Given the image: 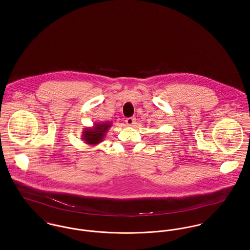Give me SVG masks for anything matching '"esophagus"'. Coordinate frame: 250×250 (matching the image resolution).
<instances>
[{
    "label": "esophagus",
    "instance_id": "esophagus-1",
    "mask_svg": "<svg viewBox=\"0 0 250 250\" xmlns=\"http://www.w3.org/2000/svg\"><path fill=\"white\" fill-rule=\"evenodd\" d=\"M135 123H136V119L134 117H130V118H126L125 119V124L127 125H133Z\"/></svg>",
    "mask_w": 250,
    "mask_h": 250
}]
</instances>
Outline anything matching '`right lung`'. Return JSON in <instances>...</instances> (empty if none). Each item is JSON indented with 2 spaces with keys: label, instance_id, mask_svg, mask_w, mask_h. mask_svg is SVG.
Instances as JSON below:
<instances>
[{
  "label": "right lung",
  "instance_id": "obj_1",
  "mask_svg": "<svg viewBox=\"0 0 250 250\" xmlns=\"http://www.w3.org/2000/svg\"><path fill=\"white\" fill-rule=\"evenodd\" d=\"M111 126V123H99L95 124L93 127H87L84 128L83 131V140L90 146H95L100 144L104 136L106 134L107 130Z\"/></svg>",
  "mask_w": 250,
  "mask_h": 250
}]
</instances>
